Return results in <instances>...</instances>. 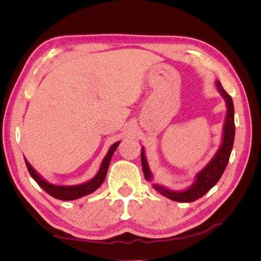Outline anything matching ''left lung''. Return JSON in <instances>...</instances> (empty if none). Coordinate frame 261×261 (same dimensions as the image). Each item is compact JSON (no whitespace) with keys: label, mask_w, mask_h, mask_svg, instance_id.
<instances>
[{"label":"left lung","mask_w":261,"mask_h":261,"mask_svg":"<svg viewBox=\"0 0 261 261\" xmlns=\"http://www.w3.org/2000/svg\"><path fill=\"white\" fill-rule=\"evenodd\" d=\"M215 85L218 92H220L221 97L224 99L226 106V114L223 124L221 145L216 154L212 156V159L204 165L199 172H197L194 183L186 189H183V191H173V189H170L161 184L152 183V187L158 193H160L162 196L167 197V198L171 200L178 202H192L199 199L200 197H202L207 192H209L210 189L218 183L226 168L228 159H230L235 137L234 105L231 96L225 92L221 83L219 81H216ZM140 159L146 180L152 181L153 175L151 173V170L149 168L144 147H141Z\"/></svg>","instance_id":"obj_1"}]
</instances>
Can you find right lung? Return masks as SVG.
Here are the masks:
<instances>
[{
  "label": "right lung",
  "instance_id": "obj_1",
  "mask_svg": "<svg viewBox=\"0 0 261 261\" xmlns=\"http://www.w3.org/2000/svg\"><path fill=\"white\" fill-rule=\"evenodd\" d=\"M121 141H116L115 144H113L110 149L108 150V153L106 154V156L103 158V160L101 162L100 169L98 171V173L94 175L91 179L85 181V183L82 184H77V185H55L50 183V181L46 180L45 178H43V176H41L39 173L33 168L26 158L25 159V163L27 165V169L29 171V174L31 175L38 185L40 186L43 191H45L49 195H51L52 197L60 200H75L78 198H82L84 196L89 195L91 193H93L94 191L102 185V183L105 181V178L107 176V172L109 169L110 162H111L112 155L114 153V151L116 150V148L120 145Z\"/></svg>",
  "mask_w": 261,
  "mask_h": 261
}]
</instances>
